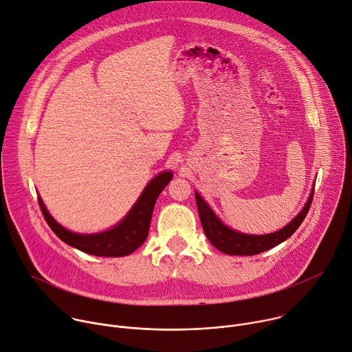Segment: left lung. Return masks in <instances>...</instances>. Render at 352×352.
Wrapping results in <instances>:
<instances>
[{"label":"left lung","instance_id":"left-lung-1","mask_svg":"<svg viewBox=\"0 0 352 352\" xmlns=\"http://www.w3.org/2000/svg\"><path fill=\"white\" fill-rule=\"evenodd\" d=\"M197 212L200 217V223H202L204 231L208 236V239L212 242L214 248H217L220 252L227 255H239V256H250L258 255L269 250L278 243L288 239L304 221L314 197V190L311 192L305 206L300 210L285 227H283L278 231H274L272 234L265 235H254V234H243L239 231H235L226 226L212 210V208L205 202L204 197L197 192H195Z\"/></svg>","mask_w":352,"mask_h":352}]
</instances>
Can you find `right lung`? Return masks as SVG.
I'll return each mask as SVG.
<instances>
[{"label": "right lung", "instance_id": "add662e5", "mask_svg": "<svg viewBox=\"0 0 352 352\" xmlns=\"http://www.w3.org/2000/svg\"><path fill=\"white\" fill-rule=\"evenodd\" d=\"M171 179V171H163L150 179L128 214L114 227L96 234H78L67 230L48 213L40 196L38 205L50 228L69 246L94 256L121 258L135 252L146 241L156 200Z\"/></svg>", "mask_w": 352, "mask_h": 352}]
</instances>
